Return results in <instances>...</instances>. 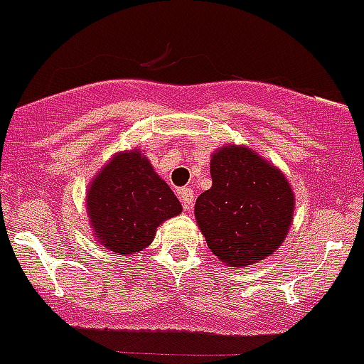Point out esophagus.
Here are the masks:
<instances>
[{"label":"esophagus","instance_id":"esophagus-1","mask_svg":"<svg viewBox=\"0 0 364 364\" xmlns=\"http://www.w3.org/2000/svg\"><path fill=\"white\" fill-rule=\"evenodd\" d=\"M178 196H181L183 208H186V210H191L194 201V191L189 189V187H183V189H181V193H178Z\"/></svg>","mask_w":364,"mask_h":364}]
</instances>
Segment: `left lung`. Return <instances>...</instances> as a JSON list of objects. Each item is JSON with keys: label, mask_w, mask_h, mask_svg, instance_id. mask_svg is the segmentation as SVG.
Segmentation results:
<instances>
[{"label": "left lung", "mask_w": 364, "mask_h": 364, "mask_svg": "<svg viewBox=\"0 0 364 364\" xmlns=\"http://www.w3.org/2000/svg\"><path fill=\"white\" fill-rule=\"evenodd\" d=\"M212 187L194 203V218L212 253L228 267L271 257L287 239L296 196L285 173L244 145L210 157Z\"/></svg>", "instance_id": "left-lung-1"}]
</instances>
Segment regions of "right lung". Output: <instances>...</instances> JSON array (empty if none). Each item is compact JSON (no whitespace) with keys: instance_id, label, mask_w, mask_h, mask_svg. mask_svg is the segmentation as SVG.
Instances as JSON below:
<instances>
[{"instance_id":"obj_1","label":"right lung","mask_w":364,"mask_h":364,"mask_svg":"<svg viewBox=\"0 0 364 364\" xmlns=\"http://www.w3.org/2000/svg\"><path fill=\"white\" fill-rule=\"evenodd\" d=\"M86 212L97 242L114 255H136L150 246L157 228L182 212L166 182L139 149L117 152L92 178Z\"/></svg>"}]
</instances>
